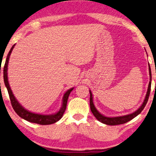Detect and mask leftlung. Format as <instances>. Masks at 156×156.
<instances>
[{
	"label": "left lung",
	"mask_w": 156,
	"mask_h": 156,
	"mask_svg": "<svg viewBox=\"0 0 156 156\" xmlns=\"http://www.w3.org/2000/svg\"><path fill=\"white\" fill-rule=\"evenodd\" d=\"M149 83L148 85V89H147V92L146 96L145 98V100H144L142 104L139 108L136 110L135 112L131 113V114L123 115V116H119V117H106V116H104V115L101 114V113L98 111L96 108L94 103H93V94L92 92L89 90L90 93V110H91L92 113L94 115V117L100 121L101 123L106 124V125L108 126H115V125H120V124H123L127 122H128L130 120H132L134 117H136L140 113L142 112V110L144 109V108L146 106L147 103V101H148V99L149 97L150 94V90H151V68H150V66L149 64Z\"/></svg>",
	"instance_id": "8db88e82"
}]
</instances>
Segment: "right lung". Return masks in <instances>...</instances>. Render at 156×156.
<instances>
[{
	"mask_svg": "<svg viewBox=\"0 0 156 156\" xmlns=\"http://www.w3.org/2000/svg\"><path fill=\"white\" fill-rule=\"evenodd\" d=\"M16 44L11 47L9 54L7 56L6 61H5V66H4V69H3V78H4V83L5 84V87H7V89L8 90V93H9V98L11 100V105L13 110L15 112L19 115L21 118L27 120L31 123H35L37 124H40V125H50V124H52L56 123V121L60 120L63 117L65 111H66L67 100H68L69 95L70 93L72 91V90L74 89V87L71 88L70 89L67 90V91L64 93L63 100H62V106L60 110H58L57 112L55 113L52 115H41V114H37V113H34L30 111H29L27 109H25L24 107H22L20 104L18 102V101L16 100L15 96L13 94L12 90H11L9 81H8V77H7V67H8V63H9V57L11 55V53L12 52L14 46Z\"/></svg>",
	"mask_w": 156,
	"mask_h": 156,
	"instance_id": "obj_1",
	"label": "right lung"
}]
</instances>
